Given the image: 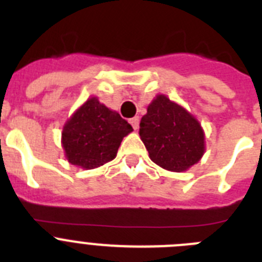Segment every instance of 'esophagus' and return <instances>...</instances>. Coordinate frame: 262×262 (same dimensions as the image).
Here are the masks:
<instances>
[{"label":"esophagus","instance_id":"obj_1","mask_svg":"<svg viewBox=\"0 0 262 262\" xmlns=\"http://www.w3.org/2000/svg\"><path fill=\"white\" fill-rule=\"evenodd\" d=\"M139 122H140L139 117H134L133 119H129V123H131V126L134 127V129H138L139 128Z\"/></svg>","mask_w":262,"mask_h":262}]
</instances>
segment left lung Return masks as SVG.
<instances>
[{
	"label": "left lung",
	"instance_id": "left-lung-1",
	"mask_svg": "<svg viewBox=\"0 0 262 262\" xmlns=\"http://www.w3.org/2000/svg\"><path fill=\"white\" fill-rule=\"evenodd\" d=\"M139 135L152 161L170 172H184L205 154V133L200 122L164 94L149 103Z\"/></svg>",
	"mask_w": 262,
	"mask_h": 262
}]
</instances>
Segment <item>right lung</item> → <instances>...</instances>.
Listing matches in <instances>:
<instances>
[{
  "label": "right lung",
  "mask_w": 262,
  "mask_h": 262,
  "mask_svg": "<svg viewBox=\"0 0 262 262\" xmlns=\"http://www.w3.org/2000/svg\"><path fill=\"white\" fill-rule=\"evenodd\" d=\"M131 124L92 97L73 113L62 128L61 144L72 165L94 169L115 159Z\"/></svg>",
  "instance_id": "obj_1"
}]
</instances>
